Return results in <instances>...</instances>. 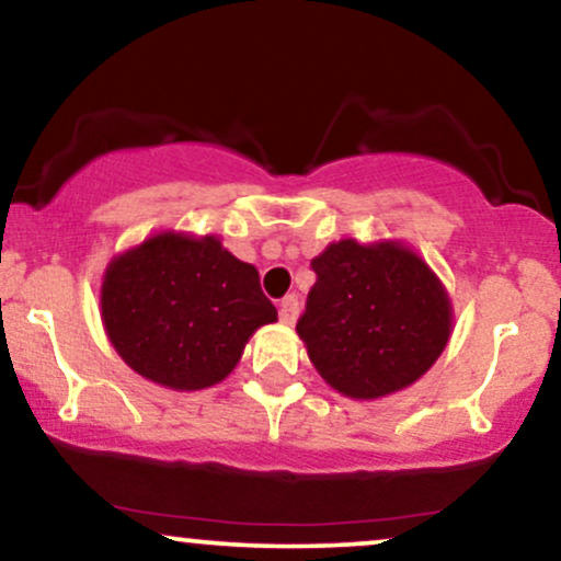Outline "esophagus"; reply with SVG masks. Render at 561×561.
Instances as JSON below:
<instances>
[{"mask_svg": "<svg viewBox=\"0 0 561 561\" xmlns=\"http://www.w3.org/2000/svg\"><path fill=\"white\" fill-rule=\"evenodd\" d=\"M298 311H300L298 295H287V298H282V302H279V319L285 321V324H293V321L298 319Z\"/></svg>", "mask_w": 561, "mask_h": 561, "instance_id": "1", "label": "esophagus"}]
</instances>
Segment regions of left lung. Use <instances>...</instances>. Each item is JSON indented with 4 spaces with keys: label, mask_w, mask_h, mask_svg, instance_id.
<instances>
[{
    "label": "left lung",
    "mask_w": 561,
    "mask_h": 561,
    "mask_svg": "<svg viewBox=\"0 0 561 561\" xmlns=\"http://www.w3.org/2000/svg\"><path fill=\"white\" fill-rule=\"evenodd\" d=\"M298 334L319 375L351 398L388 396L420 379L450 334V302L427 263L401 244H330Z\"/></svg>",
    "instance_id": "obj_1"
}]
</instances>
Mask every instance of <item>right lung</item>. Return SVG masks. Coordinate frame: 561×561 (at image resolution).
Masks as SVG:
<instances>
[{
    "label": "right lung",
    "instance_id": "right-lung-1",
    "mask_svg": "<svg viewBox=\"0 0 561 561\" xmlns=\"http://www.w3.org/2000/svg\"><path fill=\"white\" fill-rule=\"evenodd\" d=\"M102 319L118 356L173 390L216 385L248 337L276 321L255 266L214 237L158 234L115 259L102 282Z\"/></svg>",
    "mask_w": 561,
    "mask_h": 561
}]
</instances>
